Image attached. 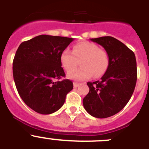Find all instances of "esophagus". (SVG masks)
<instances>
[{"label":"esophagus","mask_w":149,"mask_h":149,"mask_svg":"<svg viewBox=\"0 0 149 149\" xmlns=\"http://www.w3.org/2000/svg\"><path fill=\"white\" fill-rule=\"evenodd\" d=\"M74 88H76V87H77V86H80V85H81V83H79V82H74Z\"/></svg>","instance_id":"esophagus-1"}]
</instances>
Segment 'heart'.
<instances>
[{
	"label": "heart",
	"instance_id": "b5f03b06",
	"mask_svg": "<svg viewBox=\"0 0 149 149\" xmlns=\"http://www.w3.org/2000/svg\"><path fill=\"white\" fill-rule=\"evenodd\" d=\"M80 61L81 67L73 70ZM60 62L65 71L69 72L67 77L72 80L83 81L102 76L108 68L109 55L106 51L90 42H81L73 47V51L65 48L62 51Z\"/></svg>",
	"mask_w": 149,
	"mask_h": 149
}]
</instances>
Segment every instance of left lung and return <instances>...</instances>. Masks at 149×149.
<instances>
[{"label": "left lung", "instance_id": "8db88e82", "mask_svg": "<svg viewBox=\"0 0 149 149\" xmlns=\"http://www.w3.org/2000/svg\"><path fill=\"white\" fill-rule=\"evenodd\" d=\"M90 40L107 52L109 65L101 80L87 83L89 92L83 104L88 113L103 119L119 113L131 98L137 79L136 57L125 45L112 36Z\"/></svg>", "mask_w": 149, "mask_h": 149}]
</instances>
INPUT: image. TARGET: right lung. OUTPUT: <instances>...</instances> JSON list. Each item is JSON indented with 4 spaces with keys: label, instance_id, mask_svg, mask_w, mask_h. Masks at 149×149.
Listing matches in <instances>:
<instances>
[{
    "label": "right lung",
    "instance_id": "right-lung-1",
    "mask_svg": "<svg viewBox=\"0 0 149 149\" xmlns=\"http://www.w3.org/2000/svg\"><path fill=\"white\" fill-rule=\"evenodd\" d=\"M73 38L40 35L19 45L13 63V78L18 93L27 106L40 114L53 113L61 108L73 89L62 68V51Z\"/></svg>",
    "mask_w": 149,
    "mask_h": 149
}]
</instances>
